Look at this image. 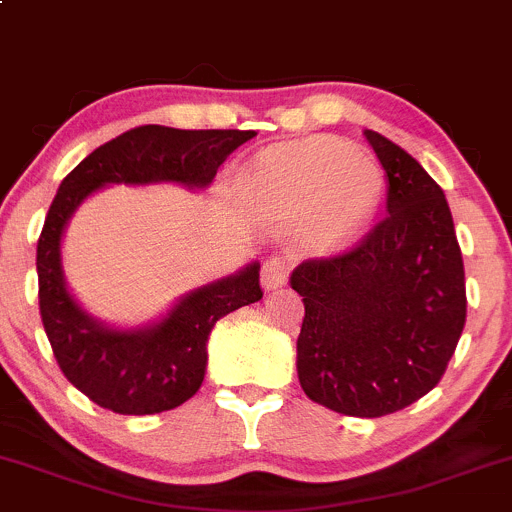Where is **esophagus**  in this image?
<instances>
[{
	"mask_svg": "<svg viewBox=\"0 0 512 512\" xmlns=\"http://www.w3.org/2000/svg\"><path fill=\"white\" fill-rule=\"evenodd\" d=\"M262 287L267 289V292H272V289L282 287L284 282H287L289 277V265L282 260V257H270V260L262 265Z\"/></svg>",
	"mask_w": 512,
	"mask_h": 512,
	"instance_id": "obj_1",
	"label": "esophagus"
}]
</instances>
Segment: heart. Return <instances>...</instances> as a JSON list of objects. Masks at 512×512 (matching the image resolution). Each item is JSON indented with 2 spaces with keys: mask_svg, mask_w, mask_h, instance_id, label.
<instances>
[{
  "mask_svg": "<svg viewBox=\"0 0 512 512\" xmlns=\"http://www.w3.org/2000/svg\"><path fill=\"white\" fill-rule=\"evenodd\" d=\"M385 191L380 166L333 137H309L257 154L240 174L252 208L292 220L299 242L314 255H333L360 238Z\"/></svg>",
  "mask_w": 512,
  "mask_h": 512,
  "instance_id": "1",
  "label": "heart"
}]
</instances>
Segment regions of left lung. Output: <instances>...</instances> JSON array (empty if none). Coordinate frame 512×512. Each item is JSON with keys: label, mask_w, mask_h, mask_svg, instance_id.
I'll use <instances>...</instances> for the list:
<instances>
[{"label": "left lung", "mask_w": 512, "mask_h": 512, "mask_svg": "<svg viewBox=\"0 0 512 512\" xmlns=\"http://www.w3.org/2000/svg\"><path fill=\"white\" fill-rule=\"evenodd\" d=\"M387 176V213L346 255L289 277L304 297L297 373L306 397L351 417H383L427 395L466 324L454 218L437 181L405 149L365 129Z\"/></svg>", "instance_id": "1"}]
</instances>
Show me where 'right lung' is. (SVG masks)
<instances>
[{"label":"right lung","mask_w":512,"mask_h":512,"mask_svg":"<svg viewBox=\"0 0 512 512\" xmlns=\"http://www.w3.org/2000/svg\"><path fill=\"white\" fill-rule=\"evenodd\" d=\"M255 132L144 125L88 154L61 181L39 247V306L63 375L95 405L117 414H157L191 400L206 378L208 336L230 311L262 299L260 262L191 289L144 326H112L68 289L63 235L80 203L112 184H176L203 191L218 166Z\"/></svg>","instance_id":"add662e5"}]
</instances>
